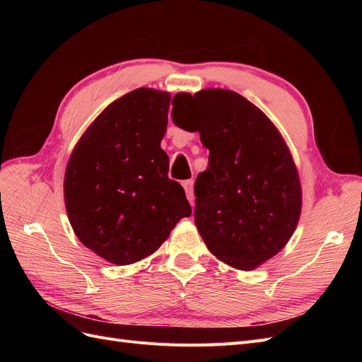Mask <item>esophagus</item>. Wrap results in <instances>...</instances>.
Masks as SVG:
<instances>
[{"mask_svg":"<svg viewBox=\"0 0 362 362\" xmlns=\"http://www.w3.org/2000/svg\"><path fill=\"white\" fill-rule=\"evenodd\" d=\"M182 187H184V190H185V196H187L189 202L193 205V202H194V193H193V181H192V180L184 181V182H182Z\"/></svg>","mask_w":362,"mask_h":362,"instance_id":"obj_1","label":"esophagus"}]
</instances>
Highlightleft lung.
<instances>
[{
  "label": "left lung",
  "instance_id": "1",
  "mask_svg": "<svg viewBox=\"0 0 362 362\" xmlns=\"http://www.w3.org/2000/svg\"><path fill=\"white\" fill-rule=\"evenodd\" d=\"M172 119L210 151L194 182V223L208 250L238 270L259 267L288 243L302 210L291 152L257 105L233 90L173 96Z\"/></svg>",
  "mask_w": 362,
  "mask_h": 362
}]
</instances>
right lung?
Segmentation results:
<instances>
[{"mask_svg": "<svg viewBox=\"0 0 362 362\" xmlns=\"http://www.w3.org/2000/svg\"><path fill=\"white\" fill-rule=\"evenodd\" d=\"M170 93L140 87L107 105L69 157L64 205L80 242L117 266L149 257L182 217L184 189L161 149Z\"/></svg>", "mask_w": 362, "mask_h": 362, "instance_id": "right-lung-1", "label": "right lung"}]
</instances>
